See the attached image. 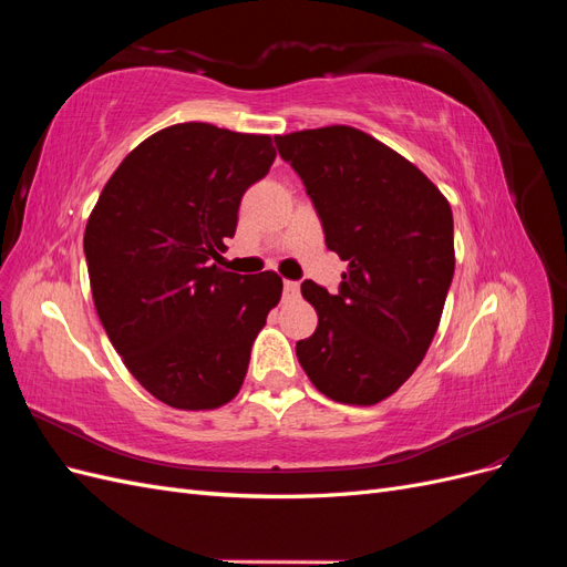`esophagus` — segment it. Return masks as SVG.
<instances>
[{"instance_id":"34e87169","label":"esophagus","mask_w":567,"mask_h":567,"mask_svg":"<svg viewBox=\"0 0 567 567\" xmlns=\"http://www.w3.org/2000/svg\"><path fill=\"white\" fill-rule=\"evenodd\" d=\"M284 296L286 298H298L300 296V284L298 281H284Z\"/></svg>"}]
</instances>
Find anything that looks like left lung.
<instances>
[{
    "mask_svg": "<svg viewBox=\"0 0 567 567\" xmlns=\"http://www.w3.org/2000/svg\"><path fill=\"white\" fill-rule=\"evenodd\" d=\"M321 219L326 248L348 262L338 296L302 284L319 323L298 340L315 388L340 404H379L431 348L454 277L450 200L421 169L348 125L274 136Z\"/></svg>",
    "mask_w": 567,
    "mask_h": 567,
    "instance_id": "8db88e82",
    "label": "left lung"
}]
</instances>
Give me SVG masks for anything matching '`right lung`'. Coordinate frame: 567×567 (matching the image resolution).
I'll return each mask as SVG.
<instances>
[{
    "mask_svg": "<svg viewBox=\"0 0 567 567\" xmlns=\"http://www.w3.org/2000/svg\"><path fill=\"white\" fill-rule=\"evenodd\" d=\"M274 158L269 134L165 127L127 153L87 219L96 315L130 373L167 406L231 402L281 300L279 274L244 277L210 262Z\"/></svg>",
    "mask_w": 567,
    "mask_h": 567,
    "instance_id": "1",
    "label": "right lung"
}]
</instances>
